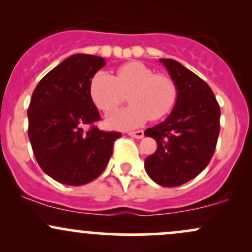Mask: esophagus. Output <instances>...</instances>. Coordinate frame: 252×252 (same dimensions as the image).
Instances as JSON below:
<instances>
[{
    "mask_svg": "<svg viewBox=\"0 0 252 252\" xmlns=\"http://www.w3.org/2000/svg\"><path fill=\"white\" fill-rule=\"evenodd\" d=\"M128 135L130 137H134V139H142V137L145 136V132H143V130L130 131V132H128Z\"/></svg>",
    "mask_w": 252,
    "mask_h": 252,
    "instance_id": "34e87169",
    "label": "esophagus"
}]
</instances>
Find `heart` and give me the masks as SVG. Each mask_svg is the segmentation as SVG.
<instances>
[{"label":"heart","mask_w":252,"mask_h":252,"mask_svg":"<svg viewBox=\"0 0 252 252\" xmlns=\"http://www.w3.org/2000/svg\"><path fill=\"white\" fill-rule=\"evenodd\" d=\"M124 93H129L131 104L106 116L107 126L112 129L129 130L143 126L149 118L159 120L172 110L177 100L175 81L137 61L118 68L116 76L99 70L91 80V99L104 112L116 109Z\"/></svg>","instance_id":"obj_1"}]
</instances>
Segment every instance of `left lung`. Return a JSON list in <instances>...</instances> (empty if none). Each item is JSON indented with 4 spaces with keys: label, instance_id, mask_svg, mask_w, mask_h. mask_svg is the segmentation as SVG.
<instances>
[{
    "label": "left lung",
    "instance_id": "1",
    "mask_svg": "<svg viewBox=\"0 0 252 252\" xmlns=\"http://www.w3.org/2000/svg\"><path fill=\"white\" fill-rule=\"evenodd\" d=\"M177 86V100L168 117L146 136L157 141L156 153L146 158L145 168L161 187H178L207 167L220 131V107L208 85L171 59H160Z\"/></svg>",
    "mask_w": 252,
    "mask_h": 252
}]
</instances>
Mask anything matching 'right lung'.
Masks as SVG:
<instances>
[{"label": "right lung", "instance_id": "1", "mask_svg": "<svg viewBox=\"0 0 252 252\" xmlns=\"http://www.w3.org/2000/svg\"><path fill=\"white\" fill-rule=\"evenodd\" d=\"M103 57L75 54L49 71L33 91L29 111V137L35 159L59 183L84 185L100 176L121 132L101 131L90 95V84ZM91 128L85 132V126Z\"/></svg>", "mask_w": 252, "mask_h": 252}]
</instances>
